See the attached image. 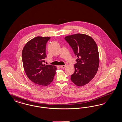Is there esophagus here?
<instances>
[{"instance_id": "34e87169", "label": "esophagus", "mask_w": 122, "mask_h": 122, "mask_svg": "<svg viewBox=\"0 0 122 122\" xmlns=\"http://www.w3.org/2000/svg\"><path fill=\"white\" fill-rule=\"evenodd\" d=\"M66 67V65L61 66V68H62V69H64V68H65Z\"/></svg>"}]
</instances>
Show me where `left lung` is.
<instances>
[{"instance_id": "left-lung-1", "label": "left lung", "mask_w": 122, "mask_h": 122, "mask_svg": "<svg viewBox=\"0 0 122 122\" xmlns=\"http://www.w3.org/2000/svg\"><path fill=\"white\" fill-rule=\"evenodd\" d=\"M64 39L77 57L71 80L78 86H85L93 79L98 70L99 56L97 45L92 37L83 34L68 36Z\"/></svg>"}]
</instances>
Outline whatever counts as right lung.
Returning a JSON list of instances; mask_svg holds the SVG:
<instances>
[{
    "label": "right lung",
    "instance_id": "add662e5",
    "mask_svg": "<svg viewBox=\"0 0 122 122\" xmlns=\"http://www.w3.org/2000/svg\"><path fill=\"white\" fill-rule=\"evenodd\" d=\"M50 39V37L36 36L27 42L22 52L26 76L31 81L41 86L50 84L57 70L55 66L43 64L46 57V43Z\"/></svg>",
    "mask_w": 122,
    "mask_h": 122
}]
</instances>
